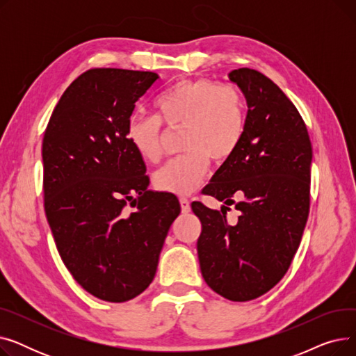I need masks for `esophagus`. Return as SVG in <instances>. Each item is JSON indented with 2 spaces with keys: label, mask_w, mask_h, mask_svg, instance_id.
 Wrapping results in <instances>:
<instances>
[{
  "label": "esophagus",
  "mask_w": 356,
  "mask_h": 356,
  "mask_svg": "<svg viewBox=\"0 0 356 356\" xmlns=\"http://www.w3.org/2000/svg\"><path fill=\"white\" fill-rule=\"evenodd\" d=\"M179 202H180L181 212H183V213H189V212H191V202H189V199L180 197V199H179Z\"/></svg>",
  "instance_id": "obj_1"
}]
</instances>
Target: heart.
Instances as JSON below:
<instances>
[{
	"instance_id": "heart-1",
	"label": "heart",
	"mask_w": 356,
	"mask_h": 356,
	"mask_svg": "<svg viewBox=\"0 0 356 356\" xmlns=\"http://www.w3.org/2000/svg\"><path fill=\"white\" fill-rule=\"evenodd\" d=\"M183 128L184 154L172 159L154 175L156 188L175 195L195 192L211 159L225 161L239 147L245 131V101L229 83L209 79L180 81L156 101V117L131 115L125 137L134 152L148 163L161 157L163 128Z\"/></svg>"
}]
</instances>
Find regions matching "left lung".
<instances>
[{
	"mask_svg": "<svg viewBox=\"0 0 356 356\" xmlns=\"http://www.w3.org/2000/svg\"><path fill=\"white\" fill-rule=\"evenodd\" d=\"M228 76L247 99L244 137L202 191L225 204L213 211L193 202L192 211L202 223L197 255L204 282L228 300L248 302L284 277L300 245L312 144L297 108L271 79L248 67ZM232 202L240 211L236 224L226 220Z\"/></svg>",
	"mask_w": 356,
	"mask_h": 356,
	"instance_id": "1",
	"label": "left lung"
}]
</instances>
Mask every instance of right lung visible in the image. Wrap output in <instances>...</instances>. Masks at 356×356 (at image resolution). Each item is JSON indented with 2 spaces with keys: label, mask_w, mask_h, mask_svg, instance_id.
<instances>
[{
  "label": "right lung",
  "mask_w": 356,
  "mask_h": 356,
  "mask_svg": "<svg viewBox=\"0 0 356 356\" xmlns=\"http://www.w3.org/2000/svg\"><path fill=\"white\" fill-rule=\"evenodd\" d=\"M157 79L154 72L86 70L65 90L43 138L44 211L56 247L73 278L111 303L153 282L180 213L175 195L147 189L144 160L125 137L136 102Z\"/></svg>",
  "instance_id": "right-lung-1"
}]
</instances>
